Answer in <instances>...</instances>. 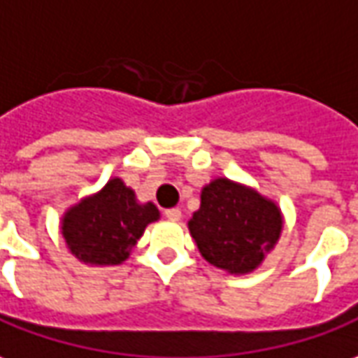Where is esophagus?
<instances>
[{
    "label": "esophagus",
    "instance_id": "34e87169",
    "mask_svg": "<svg viewBox=\"0 0 358 358\" xmlns=\"http://www.w3.org/2000/svg\"><path fill=\"white\" fill-rule=\"evenodd\" d=\"M164 216L167 218V220L179 222L181 220V210H179V208H169V210L164 212Z\"/></svg>",
    "mask_w": 358,
    "mask_h": 358
}]
</instances>
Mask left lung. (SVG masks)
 I'll list each match as a JSON object with an SVG mask.
<instances>
[{
  "instance_id": "8db88e82",
  "label": "left lung",
  "mask_w": 358,
  "mask_h": 358,
  "mask_svg": "<svg viewBox=\"0 0 358 358\" xmlns=\"http://www.w3.org/2000/svg\"><path fill=\"white\" fill-rule=\"evenodd\" d=\"M199 253L228 275H250L280 240L282 210L250 185L216 177L201 191V208L189 220Z\"/></svg>"
}]
</instances>
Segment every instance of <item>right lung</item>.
Wrapping results in <instances>:
<instances>
[{
  "label": "right lung",
  "mask_w": 358,
  "mask_h": 358,
  "mask_svg": "<svg viewBox=\"0 0 358 358\" xmlns=\"http://www.w3.org/2000/svg\"><path fill=\"white\" fill-rule=\"evenodd\" d=\"M159 220L154 203H140L134 189L113 177L99 191L68 206L60 220L62 238L73 257L90 267L127 261L148 224Z\"/></svg>",
  "instance_id": "obj_1"
}]
</instances>
